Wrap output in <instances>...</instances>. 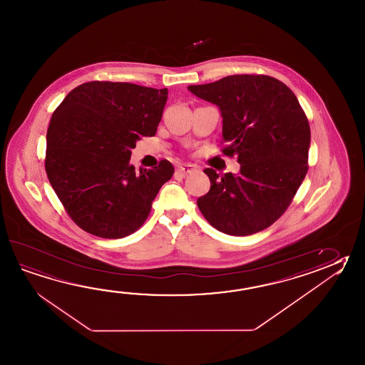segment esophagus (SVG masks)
Listing matches in <instances>:
<instances>
[{
	"label": "esophagus",
	"instance_id": "34e87169",
	"mask_svg": "<svg viewBox=\"0 0 365 365\" xmlns=\"http://www.w3.org/2000/svg\"><path fill=\"white\" fill-rule=\"evenodd\" d=\"M195 170H196V166H195V165L183 164L177 166V173L182 174V175H187V174H190V173H192V171Z\"/></svg>",
	"mask_w": 365,
	"mask_h": 365
}]
</instances>
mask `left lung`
Segmentation results:
<instances>
[{
  "mask_svg": "<svg viewBox=\"0 0 365 365\" xmlns=\"http://www.w3.org/2000/svg\"><path fill=\"white\" fill-rule=\"evenodd\" d=\"M187 90L218 106L223 153L240 164L238 174L204 170L210 190L197 199L202 216L235 237L267 229L290 205L308 170L311 130L298 98L265 75H231Z\"/></svg>",
  "mask_w": 365,
  "mask_h": 365,
  "instance_id": "left-lung-1",
  "label": "left lung"
}]
</instances>
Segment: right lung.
Here are the masks:
<instances>
[{"instance_id":"right-lung-1","label":"right lung","mask_w":365,"mask_h":365,"mask_svg":"<svg viewBox=\"0 0 365 365\" xmlns=\"http://www.w3.org/2000/svg\"><path fill=\"white\" fill-rule=\"evenodd\" d=\"M166 100V88L90 82L71 91L53 113L45 170L83 230L125 238L147 220L174 168L163 160L156 168L136 171L130 157L142 136L156 134Z\"/></svg>"}]
</instances>
